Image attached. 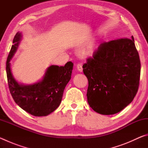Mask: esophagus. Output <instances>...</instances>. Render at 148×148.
I'll return each instance as SVG.
<instances>
[{"label": "esophagus", "instance_id": "1", "mask_svg": "<svg viewBox=\"0 0 148 148\" xmlns=\"http://www.w3.org/2000/svg\"><path fill=\"white\" fill-rule=\"evenodd\" d=\"M77 69L78 70V71L82 72L83 71V68H82V64L81 63H79L77 64Z\"/></svg>", "mask_w": 148, "mask_h": 148}]
</instances>
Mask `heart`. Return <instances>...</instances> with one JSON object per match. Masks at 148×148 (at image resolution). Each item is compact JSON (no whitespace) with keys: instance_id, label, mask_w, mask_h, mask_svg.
Returning a JSON list of instances; mask_svg holds the SVG:
<instances>
[{"instance_id":"obj_1","label":"heart","mask_w":148,"mask_h":148,"mask_svg":"<svg viewBox=\"0 0 148 148\" xmlns=\"http://www.w3.org/2000/svg\"><path fill=\"white\" fill-rule=\"evenodd\" d=\"M95 47V42H91V43L89 44V46H87V53H92V52L94 51Z\"/></svg>"}]
</instances>
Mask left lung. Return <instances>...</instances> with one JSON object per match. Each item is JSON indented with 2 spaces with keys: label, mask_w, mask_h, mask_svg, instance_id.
<instances>
[{
  "label": "left lung",
  "mask_w": 148,
  "mask_h": 148,
  "mask_svg": "<svg viewBox=\"0 0 148 148\" xmlns=\"http://www.w3.org/2000/svg\"><path fill=\"white\" fill-rule=\"evenodd\" d=\"M140 66L133 36L102 43L83 65L90 107L99 114L112 115L128 106L138 89Z\"/></svg>",
  "instance_id": "1"
}]
</instances>
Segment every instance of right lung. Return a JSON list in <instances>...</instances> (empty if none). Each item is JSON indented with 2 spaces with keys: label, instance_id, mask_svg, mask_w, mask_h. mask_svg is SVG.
Wrapping results in <instances>:
<instances>
[{
  "label": "right lung",
  "instance_id": "right-lung-1",
  "mask_svg": "<svg viewBox=\"0 0 148 148\" xmlns=\"http://www.w3.org/2000/svg\"><path fill=\"white\" fill-rule=\"evenodd\" d=\"M22 38L17 32L6 61V74L10 93L18 106L34 116H46L55 111L61 102L65 87L71 78L73 63L64 66L51 65L47 69L42 80L31 85L19 84L11 71L10 60L17 51Z\"/></svg>",
  "mask_w": 148,
  "mask_h": 148
}]
</instances>
